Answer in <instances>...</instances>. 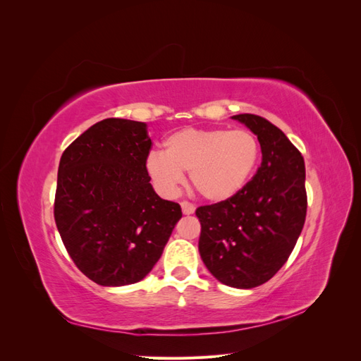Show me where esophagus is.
I'll use <instances>...</instances> for the list:
<instances>
[{
	"label": "esophagus",
	"mask_w": 361,
	"mask_h": 361,
	"mask_svg": "<svg viewBox=\"0 0 361 361\" xmlns=\"http://www.w3.org/2000/svg\"><path fill=\"white\" fill-rule=\"evenodd\" d=\"M180 206H182V212H183L185 215H191V214H194V211H195V206H194L192 203L187 202V200L180 202Z\"/></svg>",
	"instance_id": "esophagus-1"
}]
</instances>
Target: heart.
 Listing matches in <instances>:
<instances>
[{
	"mask_svg": "<svg viewBox=\"0 0 361 361\" xmlns=\"http://www.w3.org/2000/svg\"><path fill=\"white\" fill-rule=\"evenodd\" d=\"M166 150H152L146 173L155 188L176 194L190 171L192 188L203 199L223 202L241 191L260 158V143L248 129L185 128L164 141Z\"/></svg>",
	"mask_w": 361,
	"mask_h": 361,
	"instance_id": "1",
	"label": "heart"
}]
</instances>
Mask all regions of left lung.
<instances>
[{
  "label": "left lung",
  "mask_w": 361,
  "mask_h": 361,
  "mask_svg": "<svg viewBox=\"0 0 361 361\" xmlns=\"http://www.w3.org/2000/svg\"><path fill=\"white\" fill-rule=\"evenodd\" d=\"M232 118L257 135L262 162L233 197L195 209L203 264L223 285L251 289L264 285L286 264L307 212L301 152L267 118Z\"/></svg>",
  "instance_id": "obj_1"
}]
</instances>
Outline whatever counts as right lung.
<instances>
[{
    "label": "right lung",
    "instance_id": "obj_1",
    "mask_svg": "<svg viewBox=\"0 0 361 361\" xmlns=\"http://www.w3.org/2000/svg\"><path fill=\"white\" fill-rule=\"evenodd\" d=\"M150 149L146 123L105 118L61 155L54 218L73 264L101 286L143 280L182 216L152 188Z\"/></svg>",
    "mask_w": 361,
    "mask_h": 361
}]
</instances>
